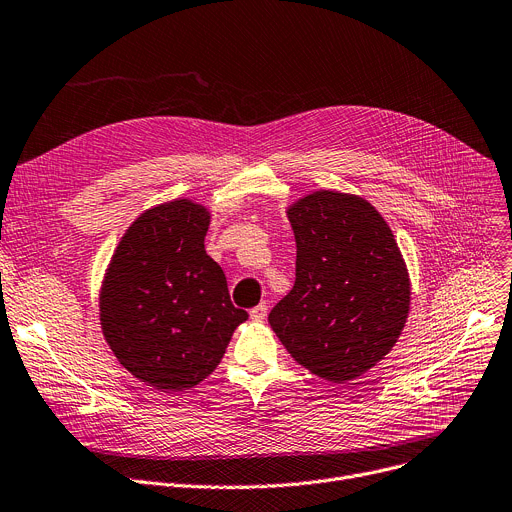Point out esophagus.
<instances>
[{"label": "esophagus", "mask_w": 512, "mask_h": 512, "mask_svg": "<svg viewBox=\"0 0 512 512\" xmlns=\"http://www.w3.org/2000/svg\"><path fill=\"white\" fill-rule=\"evenodd\" d=\"M251 319H255V321H263L265 317H267V304L265 302H261V304H257L255 309H251Z\"/></svg>", "instance_id": "esophagus-1"}]
</instances>
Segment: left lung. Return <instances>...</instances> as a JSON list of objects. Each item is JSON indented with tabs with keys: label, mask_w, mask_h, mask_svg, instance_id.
Masks as SVG:
<instances>
[{
	"label": "left lung",
	"mask_w": 512,
	"mask_h": 512,
	"mask_svg": "<svg viewBox=\"0 0 512 512\" xmlns=\"http://www.w3.org/2000/svg\"><path fill=\"white\" fill-rule=\"evenodd\" d=\"M296 238L294 288L269 325L317 377L348 383L381 362L410 313V274L385 218L358 195L313 191L286 210Z\"/></svg>",
	"instance_id": "left-lung-1"
}]
</instances>
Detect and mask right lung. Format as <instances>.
<instances>
[{
	"instance_id": "right-lung-1",
	"label": "right lung",
	"mask_w": 512,
	"mask_h": 512,
	"mask_svg": "<svg viewBox=\"0 0 512 512\" xmlns=\"http://www.w3.org/2000/svg\"><path fill=\"white\" fill-rule=\"evenodd\" d=\"M210 212L173 199L125 230L100 288V327L117 360L164 393L201 383L220 364L247 311L230 302L206 253Z\"/></svg>"
}]
</instances>
